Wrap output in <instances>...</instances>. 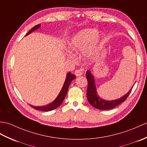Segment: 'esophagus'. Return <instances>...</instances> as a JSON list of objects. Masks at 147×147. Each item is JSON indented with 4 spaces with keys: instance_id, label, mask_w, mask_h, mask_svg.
<instances>
[{
    "instance_id": "obj_1",
    "label": "esophagus",
    "mask_w": 147,
    "mask_h": 147,
    "mask_svg": "<svg viewBox=\"0 0 147 147\" xmlns=\"http://www.w3.org/2000/svg\"><path fill=\"white\" fill-rule=\"evenodd\" d=\"M83 69H78L75 72H74V74L76 76H82L83 74Z\"/></svg>"
}]
</instances>
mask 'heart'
Listing matches in <instances>:
<instances>
[{
  "mask_svg": "<svg viewBox=\"0 0 147 147\" xmlns=\"http://www.w3.org/2000/svg\"><path fill=\"white\" fill-rule=\"evenodd\" d=\"M101 41L100 35L97 33V30L90 28L84 30L77 33L71 38L69 43V48L71 51H82L85 49V53L87 57L94 55Z\"/></svg>",
  "mask_w": 147,
  "mask_h": 147,
  "instance_id": "obj_1",
  "label": "heart"
}]
</instances>
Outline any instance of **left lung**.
I'll list each match as a JSON object with an SVG mask.
<instances>
[{"mask_svg":"<svg viewBox=\"0 0 147 147\" xmlns=\"http://www.w3.org/2000/svg\"><path fill=\"white\" fill-rule=\"evenodd\" d=\"M86 79L88 80V88H87L86 92L88 101L93 107L100 110H109L121 104V103L126 100L132 90V88L131 89L129 92H127L125 95L122 96L120 98L114 100H105L100 98L98 95L95 80L90 70L86 71Z\"/></svg>","mask_w":147,"mask_h":147,"instance_id":"left-lung-1","label":"left lung"}]
</instances>
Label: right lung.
I'll return each instance as SVG.
<instances>
[{
  "instance_id": "right-lung-1",
  "label": "right lung",
  "mask_w": 147,
  "mask_h": 147,
  "mask_svg": "<svg viewBox=\"0 0 147 147\" xmlns=\"http://www.w3.org/2000/svg\"><path fill=\"white\" fill-rule=\"evenodd\" d=\"M40 27V24H37V25L35 26L33 28L31 29L29 32L27 33L26 35H29L30 33L33 32V31H35V30L39 28ZM75 78H76V76L74 75V74H71V72H69V73L67 74L66 78H65L64 85L62 86L60 93H59V94L57 96V98H56L51 103V104L45 106H41V107H36V106H33V105H31V107L34 108L35 109H36V110L41 111H50L54 110V109L58 107L59 106H60L61 105L62 102H63L65 96L67 94L69 86L71 82Z\"/></svg>"
}]
</instances>
